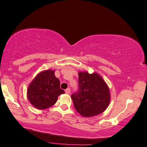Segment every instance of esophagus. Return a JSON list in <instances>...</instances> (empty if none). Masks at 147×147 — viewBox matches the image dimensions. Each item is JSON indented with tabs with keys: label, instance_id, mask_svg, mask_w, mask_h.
Listing matches in <instances>:
<instances>
[{
	"label": "esophagus",
	"instance_id": "esophagus-1",
	"mask_svg": "<svg viewBox=\"0 0 147 147\" xmlns=\"http://www.w3.org/2000/svg\"><path fill=\"white\" fill-rule=\"evenodd\" d=\"M65 93L67 94H70V89L69 88H67V89H65Z\"/></svg>",
	"mask_w": 147,
	"mask_h": 147
}]
</instances>
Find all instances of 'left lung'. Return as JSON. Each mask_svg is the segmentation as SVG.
<instances>
[{"instance_id": "left-lung-1", "label": "left lung", "mask_w": 147, "mask_h": 147, "mask_svg": "<svg viewBox=\"0 0 147 147\" xmlns=\"http://www.w3.org/2000/svg\"><path fill=\"white\" fill-rule=\"evenodd\" d=\"M71 97L76 110L84 117L100 114L111 98L107 84L99 74L84 71L78 73V91Z\"/></svg>"}]
</instances>
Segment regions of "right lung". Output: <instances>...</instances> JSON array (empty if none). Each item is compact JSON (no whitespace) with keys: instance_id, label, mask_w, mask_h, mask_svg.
I'll return each instance as SVG.
<instances>
[{"instance_id":"obj_1","label":"right lung","mask_w":147,"mask_h":147,"mask_svg":"<svg viewBox=\"0 0 147 147\" xmlns=\"http://www.w3.org/2000/svg\"><path fill=\"white\" fill-rule=\"evenodd\" d=\"M64 93L54 71L49 69L40 72L32 80L27 89V98L34 107L45 109L53 106Z\"/></svg>"}]
</instances>
